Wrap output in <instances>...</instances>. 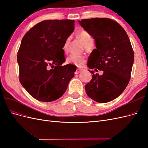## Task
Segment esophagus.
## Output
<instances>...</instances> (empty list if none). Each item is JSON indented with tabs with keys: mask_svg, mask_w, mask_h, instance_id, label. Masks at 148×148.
<instances>
[{
	"mask_svg": "<svg viewBox=\"0 0 148 148\" xmlns=\"http://www.w3.org/2000/svg\"><path fill=\"white\" fill-rule=\"evenodd\" d=\"M83 70V69H77V70H76V71H75V74L76 75H77V74H78V73H79L80 72H81V71Z\"/></svg>",
	"mask_w": 148,
	"mask_h": 148,
	"instance_id": "esophagus-1",
	"label": "esophagus"
}]
</instances>
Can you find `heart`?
Wrapping results in <instances>:
<instances>
[{"instance_id": "obj_1", "label": "heart", "mask_w": 148, "mask_h": 148, "mask_svg": "<svg viewBox=\"0 0 148 148\" xmlns=\"http://www.w3.org/2000/svg\"><path fill=\"white\" fill-rule=\"evenodd\" d=\"M78 37L81 39L82 42H83L84 46L88 45V44L93 42L94 39L91 36V35L89 34L88 32L86 31H82L78 33ZM70 38L69 37L67 38L65 40V41L64 44V46L62 49L64 52H66L68 49V46L70 42ZM85 61H86V59H85V57L80 55H75L73 54L69 56L66 59V63L69 64H72L78 67L82 66L84 63Z\"/></svg>"}]
</instances>
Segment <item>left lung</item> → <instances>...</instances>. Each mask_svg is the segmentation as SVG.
<instances>
[{"label":"left lung","instance_id":"8db88e82","mask_svg":"<svg viewBox=\"0 0 148 148\" xmlns=\"http://www.w3.org/2000/svg\"><path fill=\"white\" fill-rule=\"evenodd\" d=\"M95 39L96 49L88 60L91 69L103 71V75L92 73L85 85L87 95L97 102L116 99L126 88L131 78L134 52L126 31L117 21L107 18H94L79 21Z\"/></svg>","mask_w":148,"mask_h":148}]
</instances>
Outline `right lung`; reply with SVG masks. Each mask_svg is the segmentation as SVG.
<instances>
[{
	"mask_svg": "<svg viewBox=\"0 0 148 148\" xmlns=\"http://www.w3.org/2000/svg\"><path fill=\"white\" fill-rule=\"evenodd\" d=\"M75 20H44L34 25L21 40L18 51L19 80L34 99L51 102L65 93L75 66L67 64L63 46L74 30Z\"/></svg>",
	"mask_w": 148,
	"mask_h": 148,
	"instance_id": "add662e5",
	"label": "right lung"
}]
</instances>
